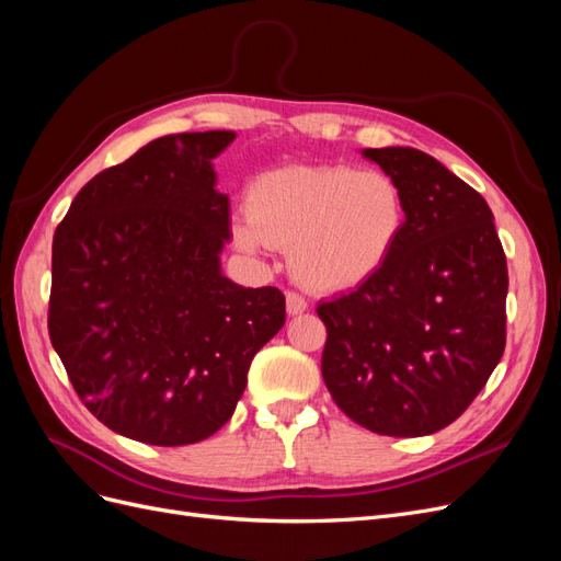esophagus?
I'll list each match as a JSON object with an SVG mask.
<instances>
[{"label": "esophagus", "mask_w": 561, "mask_h": 561, "mask_svg": "<svg viewBox=\"0 0 561 561\" xmlns=\"http://www.w3.org/2000/svg\"><path fill=\"white\" fill-rule=\"evenodd\" d=\"M285 307H287V313H290V316H299V313H304V311H307V307H309V304H307V299H304L299 293H287L285 295Z\"/></svg>", "instance_id": "obj_1"}]
</instances>
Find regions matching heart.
I'll use <instances>...</instances> for the list:
<instances>
[{
	"label": "heart",
	"instance_id": "obj_1",
	"mask_svg": "<svg viewBox=\"0 0 561 561\" xmlns=\"http://www.w3.org/2000/svg\"><path fill=\"white\" fill-rule=\"evenodd\" d=\"M407 225L400 184L351 165H285L250 184L231 219L245 252L290 250L293 274L316 293L353 290L393 257Z\"/></svg>",
	"mask_w": 561,
	"mask_h": 561
}]
</instances>
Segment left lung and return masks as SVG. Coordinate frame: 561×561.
I'll use <instances>...</instances> for the list:
<instances>
[{
  "instance_id": "obj_1",
  "label": "left lung",
  "mask_w": 561,
  "mask_h": 561,
  "mask_svg": "<svg viewBox=\"0 0 561 561\" xmlns=\"http://www.w3.org/2000/svg\"><path fill=\"white\" fill-rule=\"evenodd\" d=\"M407 198L393 257L318 304L322 379L348 419L390 437L431 435L478 398L505 348L507 264L486 201L412 147L365 149Z\"/></svg>"
}]
</instances>
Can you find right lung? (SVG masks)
I'll return each instance as SVG.
<instances>
[{
    "label": "right lung",
    "instance_id": "obj_1",
    "mask_svg": "<svg viewBox=\"0 0 561 561\" xmlns=\"http://www.w3.org/2000/svg\"><path fill=\"white\" fill-rule=\"evenodd\" d=\"M231 130L151 140L81 186L54 233L48 336L79 400L118 435L194 445L241 400L285 322L278 287L219 271L229 198L213 159Z\"/></svg>",
    "mask_w": 561,
    "mask_h": 561
}]
</instances>
